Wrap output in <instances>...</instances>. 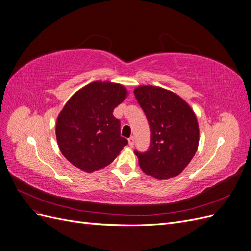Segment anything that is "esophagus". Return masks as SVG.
Returning a JSON list of instances; mask_svg holds the SVG:
<instances>
[{
    "instance_id": "1",
    "label": "esophagus",
    "mask_w": 251,
    "mask_h": 251,
    "mask_svg": "<svg viewBox=\"0 0 251 251\" xmlns=\"http://www.w3.org/2000/svg\"><path fill=\"white\" fill-rule=\"evenodd\" d=\"M134 143H135V139H134V137L132 136V137L128 138V146H130L131 148H133L134 147Z\"/></svg>"
}]
</instances>
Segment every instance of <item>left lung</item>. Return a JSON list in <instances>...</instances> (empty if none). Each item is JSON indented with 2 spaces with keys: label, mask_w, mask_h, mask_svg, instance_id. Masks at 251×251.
Listing matches in <instances>:
<instances>
[{
  "label": "left lung",
  "mask_w": 251,
  "mask_h": 251,
  "mask_svg": "<svg viewBox=\"0 0 251 251\" xmlns=\"http://www.w3.org/2000/svg\"><path fill=\"white\" fill-rule=\"evenodd\" d=\"M134 94L150 125L148 151H135L141 170L156 179L176 177L195 156L199 126L191 107L171 91L142 86Z\"/></svg>",
  "instance_id": "obj_1"
}]
</instances>
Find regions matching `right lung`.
Segmentation results:
<instances>
[{
	"instance_id": "add662e5",
	"label": "right lung",
	"mask_w": 251,
	"mask_h": 251,
	"mask_svg": "<svg viewBox=\"0 0 251 251\" xmlns=\"http://www.w3.org/2000/svg\"><path fill=\"white\" fill-rule=\"evenodd\" d=\"M126 97L117 83L94 81L75 93L59 113L56 139L68 161L88 173L110 164L127 144L113 111Z\"/></svg>"
}]
</instances>
